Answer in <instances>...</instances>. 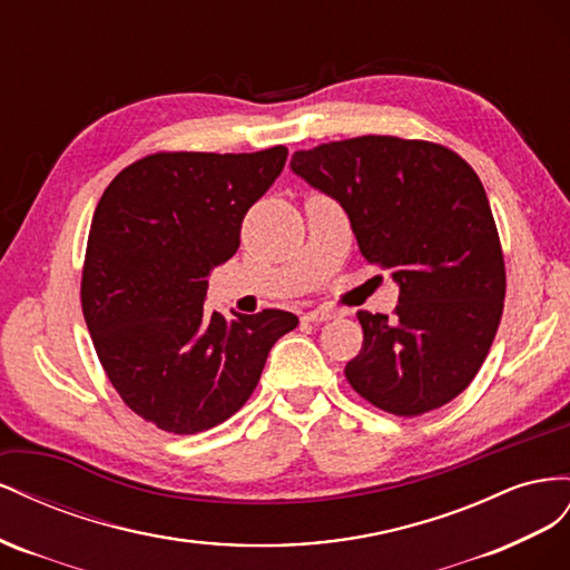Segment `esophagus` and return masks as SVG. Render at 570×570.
I'll list each match as a JSON object with an SVG mask.
<instances>
[{"mask_svg": "<svg viewBox=\"0 0 570 570\" xmlns=\"http://www.w3.org/2000/svg\"><path fill=\"white\" fill-rule=\"evenodd\" d=\"M336 317V313L334 311H330V307H317V311H311V313H305L303 315V320L305 322H315V324H320V322H330V320H334Z\"/></svg>", "mask_w": 570, "mask_h": 570, "instance_id": "34e87169", "label": "esophagus"}]
</instances>
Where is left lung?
<instances>
[{
  "label": "left lung",
  "instance_id": "8db88e82",
  "mask_svg": "<svg viewBox=\"0 0 570 570\" xmlns=\"http://www.w3.org/2000/svg\"><path fill=\"white\" fill-rule=\"evenodd\" d=\"M291 169L346 209L363 257L399 284L394 317L357 313L348 384L392 415L442 409L478 375L507 296L480 176L444 145L396 136L322 142L294 153Z\"/></svg>",
  "mask_w": 570,
  "mask_h": 570
}]
</instances>
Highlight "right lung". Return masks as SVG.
Masks as SVG:
<instances>
[{"instance_id": "add662e5", "label": "right lung", "mask_w": 570, "mask_h": 570, "mask_svg": "<svg viewBox=\"0 0 570 570\" xmlns=\"http://www.w3.org/2000/svg\"><path fill=\"white\" fill-rule=\"evenodd\" d=\"M288 150L155 153L114 176L95 207L80 305L124 403L155 428L195 434L250 399L269 348L298 317L205 311L209 272L282 174Z\"/></svg>"}]
</instances>
